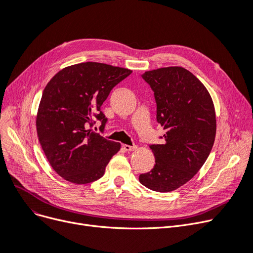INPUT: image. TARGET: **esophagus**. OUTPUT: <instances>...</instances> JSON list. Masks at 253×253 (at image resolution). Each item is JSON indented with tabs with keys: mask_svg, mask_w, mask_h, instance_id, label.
I'll list each match as a JSON object with an SVG mask.
<instances>
[{
	"mask_svg": "<svg viewBox=\"0 0 253 253\" xmlns=\"http://www.w3.org/2000/svg\"><path fill=\"white\" fill-rule=\"evenodd\" d=\"M123 148L125 151L127 152H131V151H134L136 150V146H128V145H123Z\"/></svg>",
	"mask_w": 253,
	"mask_h": 253,
	"instance_id": "1",
	"label": "esophagus"
}]
</instances>
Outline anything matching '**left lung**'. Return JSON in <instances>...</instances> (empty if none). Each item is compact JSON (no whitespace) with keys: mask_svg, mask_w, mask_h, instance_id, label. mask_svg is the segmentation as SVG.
<instances>
[{"mask_svg":"<svg viewBox=\"0 0 253 253\" xmlns=\"http://www.w3.org/2000/svg\"><path fill=\"white\" fill-rule=\"evenodd\" d=\"M156 101L163 144H152L155 166L139 174L147 188L169 192L188 182L204 166L214 145L216 118L212 98L199 79L182 67L141 74Z\"/></svg>","mask_w":253,"mask_h":253,"instance_id":"left-lung-1","label":"left lung"}]
</instances>
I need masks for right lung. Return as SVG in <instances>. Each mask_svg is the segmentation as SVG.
<instances>
[{"mask_svg": "<svg viewBox=\"0 0 253 253\" xmlns=\"http://www.w3.org/2000/svg\"><path fill=\"white\" fill-rule=\"evenodd\" d=\"M132 71L96 62L69 66L46 84L38 108L36 127L43 152L63 179L87 184L100 179L120 150L92 130L97 121L103 131L107 119L101 105L114 87Z\"/></svg>", "mask_w": 253, "mask_h": 253, "instance_id": "obj_1", "label": "right lung"}]
</instances>
